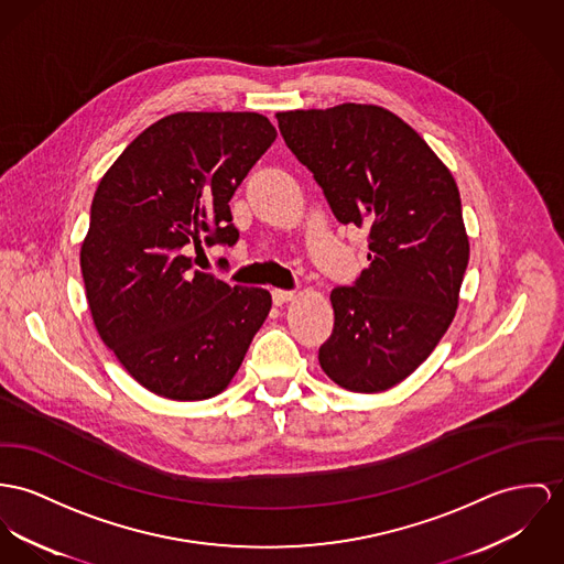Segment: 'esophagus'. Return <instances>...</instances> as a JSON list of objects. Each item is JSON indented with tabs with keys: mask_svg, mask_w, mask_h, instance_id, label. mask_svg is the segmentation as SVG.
<instances>
[{
	"mask_svg": "<svg viewBox=\"0 0 564 564\" xmlns=\"http://www.w3.org/2000/svg\"><path fill=\"white\" fill-rule=\"evenodd\" d=\"M294 292L292 290H272V303L274 304H285L290 303V301H294Z\"/></svg>",
	"mask_w": 564,
	"mask_h": 564,
	"instance_id": "34e87169",
	"label": "esophagus"
}]
</instances>
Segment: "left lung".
I'll use <instances>...</instances> for the list:
<instances>
[{
    "mask_svg": "<svg viewBox=\"0 0 564 564\" xmlns=\"http://www.w3.org/2000/svg\"><path fill=\"white\" fill-rule=\"evenodd\" d=\"M292 154L335 218L369 231V268L330 292L324 373L354 392L405 380L455 317L470 258L451 172L401 118L376 105L276 113Z\"/></svg>",
    "mask_w": 564,
    "mask_h": 564,
    "instance_id": "8db88e82",
    "label": "left lung"
}]
</instances>
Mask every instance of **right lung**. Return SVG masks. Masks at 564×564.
Returning <instances> with one entry per match:
<instances>
[{
	"mask_svg": "<svg viewBox=\"0 0 564 564\" xmlns=\"http://www.w3.org/2000/svg\"><path fill=\"white\" fill-rule=\"evenodd\" d=\"M274 137L260 113H174L132 139L94 193L87 304L105 346L161 397L225 390L268 317V290L231 288L186 253L238 242L229 199Z\"/></svg>",
	"mask_w": 564,
	"mask_h": 564,
	"instance_id": "right-lung-1",
	"label": "right lung"
}]
</instances>
